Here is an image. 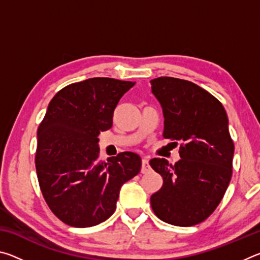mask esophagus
Returning <instances> with one entry per match:
<instances>
[{
  "label": "esophagus",
  "mask_w": 260,
  "mask_h": 260,
  "mask_svg": "<svg viewBox=\"0 0 260 260\" xmlns=\"http://www.w3.org/2000/svg\"><path fill=\"white\" fill-rule=\"evenodd\" d=\"M150 171V166H149V160L147 158H143L142 159V167H141V172L142 173H148Z\"/></svg>",
  "instance_id": "34e87169"
}]
</instances>
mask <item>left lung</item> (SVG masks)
<instances>
[{"instance_id":"8db88e82","label":"left lung","mask_w":260,"mask_h":260,"mask_svg":"<svg viewBox=\"0 0 260 260\" xmlns=\"http://www.w3.org/2000/svg\"><path fill=\"white\" fill-rule=\"evenodd\" d=\"M150 83L164 114L162 136L181 142L174 165L164 158L149 161L164 180L151 208L171 225H197L217 209L232 178L234 142L226 110L193 82L160 77Z\"/></svg>"}]
</instances>
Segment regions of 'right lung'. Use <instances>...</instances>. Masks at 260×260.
Segmentation results:
<instances>
[{
    "mask_svg": "<svg viewBox=\"0 0 260 260\" xmlns=\"http://www.w3.org/2000/svg\"><path fill=\"white\" fill-rule=\"evenodd\" d=\"M134 85L90 78L64 87L48 105L35 167L48 206L69 226L91 227L111 217L121 186L140 172L134 152L99 160V135L111 128L114 109Z\"/></svg>",
    "mask_w": 260,
    "mask_h": 260,
    "instance_id": "add662e5",
    "label": "right lung"
}]
</instances>
